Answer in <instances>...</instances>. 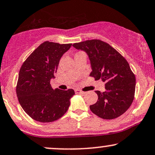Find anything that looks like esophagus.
<instances>
[{"label":"esophagus","instance_id":"1","mask_svg":"<svg viewBox=\"0 0 155 155\" xmlns=\"http://www.w3.org/2000/svg\"><path fill=\"white\" fill-rule=\"evenodd\" d=\"M75 92L76 94H84V92H83V91L80 90V89H76L75 90Z\"/></svg>","mask_w":155,"mask_h":155}]
</instances>
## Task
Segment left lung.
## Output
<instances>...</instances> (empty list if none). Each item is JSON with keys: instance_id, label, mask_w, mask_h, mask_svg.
<instances>
[{"instance_id": "1", "label": "left lung", "mask_w": 155, "mask_h": 155, "mask_svg": "<svg viewBox=\"0 0 155 155\" xmlns=\"http://www.w3.org/2000/svg\"><path fill=\"white\" fill-rule=\"evenodd\" d=\"M85 51L90 60V76L105 82V91H96L98 100L89 106L94 114L111 120L124 114L134 99L136 77L126 58L115 48L100 40H90L73 44Z\"/></svg>"}]
</instances>
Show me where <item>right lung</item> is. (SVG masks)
Wrapping results in <instances>:
<instances>
[{
    "instance_id": "right-lung-1",
    "label": "right lung",
    "mask_w": 155,
    "mask_h": 155,
    "mask_svg": "<svg viewBox=\"0 0 155 155\" xmlns=\"http://www.w3.org/2000/svg\"><path fill=\"white\" fill-rule=\"evenodd\" d=\"M72 44L44 42L26 59L20 68L16 94L21 107L34 120L53 122L68 110L74 89H53L50 79L56 73L60 59Z\"/></svg>"
}]
</instances>
